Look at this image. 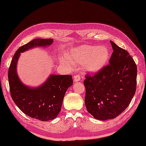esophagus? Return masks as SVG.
Here are the masks:
<instances>
[{
    "label": "esophagus",
    "mask_w": 146,
    "mask_h": 146,
    "mask_svg": "<svg viewBox=\"0 0 146 146\" xmlns=\"http://www.w3.org/2000/svg\"><path fill=\"white\" fill-rule=\"evenodd\" d=\"M80 80H81V77H80V75H76L74 76V82H77L80 81Z\"/></svg>",
    "instance_id": "obj_1"
}]
</instances>
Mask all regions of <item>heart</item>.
I'll list each match as a JSON object with an SVG mask.
<instances>
[{"label":"heart","mask_w":146,"mask_h":146,"mask_svg":"<svg viewBox=\"0 0 146 146\" xmlns=\"http://www.w3.org/2000/svg\"><path fill=\"white\" fill-rule=\"evenodd\" d=\"M110 52L105 46L83 45L71 49L65 54V58L61 59V63L69 65L82 64L86 72L95 73L103 68L108 61Z\"/></svg>","instance_id":"b5f03b06"}]
</instances>
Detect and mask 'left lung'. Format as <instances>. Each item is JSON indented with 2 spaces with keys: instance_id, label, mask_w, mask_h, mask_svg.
I'll return each mask as SVG.
<instances>
[{
  "instance_id": "8db88e82",
  "label": "left lung",
  "mask_w": 146,
  "mask_h": 146,
  "mask_svg": "<svg viewBox=\"0 0 146 146\" xmlns=\"http://www.w3.org/2000/svg\"><path fill=\"white\" fill-rule=\"evenodd\" d=\"M109 64L83 82L86 110L96 119H115L127 108L135 95L137 66L129 52L110 41Z\"/></svg>"
}]
</instances>
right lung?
<instances>
[{"label":"right lung","instance_id":"1","mask_svg":"<svg viewBox=\"0 0 146 146\" xmlns=\"http://www.w3.org/2000/svg\"><path fill=\"white\" fill-rule=\"evenodd\" d=\"M52 42V39L38 38L22 46L12 58L8 72L10 92L14 103L24 113L41 121L52 120L58 116L65 93L73 85L72 76L52 74L41 85L31 87L19 78L17 63L21 52L36 47H47Z\"/></svg>","mask_w":146,"mask_h":146}]
</instances>
